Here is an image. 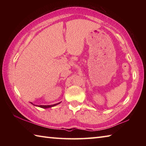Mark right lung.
<instances>
[{"label":"right lung","mask_w":146,"mask_h":146,"mask_svg":"<svg viewBox=\"0 0 146 146\" xmlns=\"http://www.w3.org/2000/svg\"><path fill=\"white\" fill-rule=\"evenodd\" d=\"M31 104H33V105H35V106H36V107H41V108H51L52 107H54L56 106V105H57L58 104H60L61 102H59V103H57V104H53V105H35L33 104L32 102H30Z\"/></svg>","instance_id":"1"}]
</instances>
